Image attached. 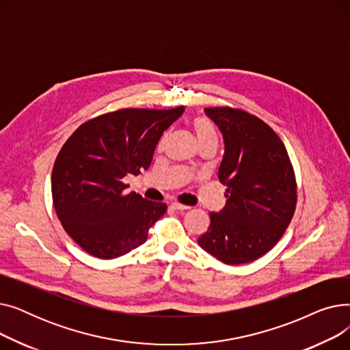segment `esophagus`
<instances>
[{"label": "esophagus", "mask_w": 350, "mask_h": 350, "mask_svg": "<svg viewBox=\"0 0 350 350\" xmlns=\"http://www.w3.org/2000/svg\"><path fill=\"white\" fill-rule=\"evenodd\" d=\"M172 207H173L174 210H178V211H185V210H189V208H190V207H189V206H186V204L177 203V201H174V203L172 204Z\"/></svg>", "instance_id": "1"}]
</instances>
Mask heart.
<instances>
[{
    "label": "heart",
    "mask_w": 350,
    "mask_h": 350,
    "mask_svg": "<svg viewBox=\"0 0 350 350\" xmlns=\"http://www.w3.org/2000/svg\"><path fill=\"white\" fill-rule=\"evenodd\" d=\"M193 129H194V133H196V137H197L198 143L206 142V140H218L215 126L206 116L194 118ZM189 169H193V164L190 165Z\"/></svg>",
    "instance_id": "1"
}]
</instances>
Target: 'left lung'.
<instances>
[{"label":"left lung","mask_w":350,"mask_h":350,"mask_svg":"<svg viewBox=\"0 0 350 350\" xmlns=\"http://www.w3.org/2000/svg\"><path fill=\"white\" fill-rule=\"evenodd\" d=\"M204 112L223 133L226 152L218 178L227 204L210 213L198 244L221 262L247 264L275 247L297 208V178L280 136L264 120L240 107Z\"/></svg>","instance_id":"8db88e82"}]
</instances>
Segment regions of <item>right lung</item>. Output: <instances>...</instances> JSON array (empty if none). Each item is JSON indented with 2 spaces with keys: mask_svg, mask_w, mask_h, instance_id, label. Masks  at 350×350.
Listing matches in <instances>:
<instances>
[{
  "mask_svg": "<svg viewBox=\"0 0 350 350\" xmlns=\"http://www.w3.org/2000/svg\"><path fill=\"white\" fill-rule=\"evenodd\" d=\"M173 109L124 107L83 122L61 147L52 169V203L66 234L83 251L112 260L147 240L165 203L126 193L127 174L150 167Z\"/></svg>",
  "mask_w": 350,
  "mask_h": 350,
  "instance_id": "1",
  "label": "right lung"
}]
</instances>
